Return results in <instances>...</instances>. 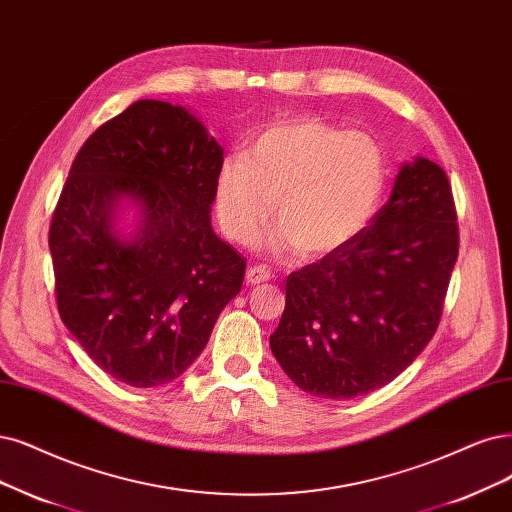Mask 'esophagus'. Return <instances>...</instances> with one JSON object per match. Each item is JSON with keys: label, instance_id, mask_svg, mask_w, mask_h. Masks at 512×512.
I'll return each instance as SVG.
<instances>
[{"label": "esophagus", "instance_id": "esophagus-1", "mask_svg": "<svg viewBox=\"0 0 512 512\" xmlns=\"http://www.w3.org/2000/svg\"><path fill=\"white\" fill-rule=\"evenodd\" d=\"M272 278V272L263 266H253L246 270V285H261V282H268Z\"/></svg>", "mask_w": 512, "mask_h": 512}]
</instances>
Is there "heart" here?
Here are the masks:
<instances>
[{
  "mask_svg": "<svg viewBox=\"0 0 512 512\" xmlns=\"http://www.w3.org/2000/svg\"><path fill=\"white\" fill-rule=\"evenodd\" d=\"M386 158L375 137L314 118L278 124L225 160L215 189L221 230L238 244L259 238L272 217L280 246L320 257L369 223L384 192Z\"/></svg>",
  "mask_w": 512,
  "mask_h": 512,
  "instance_id": "1",
  "label": "heart"
}]
</instances>
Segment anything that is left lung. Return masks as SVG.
I'll return each instance as SVG.
<instances>
[{
    "mask_svg": "<svg viewBox=\"0 0 512 512\" xmlns=\"http://www.w3.org/2000/svg\"><path fill=\"white\" fill-rule=\"evenodd\" d=\"M445 170L403 164L390 200L350 242L287 278L270 348L318 399H354L392 382L437 333L458 259Z\"/></svg>",
    "mask_w": 512,
    "mask_h": 512,
    "instance_id": "8db88e82",
    "label": "left lung"
}]
</instances>
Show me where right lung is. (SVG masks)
Wrapping results in <instances>:
<instances>
[{
	"mask_svg": "<svg viewBox=\"0 0 512 512\" xmlns=\"http://www.w3.org/2000/svg\"><path fill=\"white\" fill-rule=\"evenodd\" d=\"M221 145L179 105L141 99L75 156L50 221L56 306L107 375L135 388L177 377L240 293L246 261L211 227ZM138 232L115 230L119 202Z\"/></svg>",
	"mask_w": 512,
	"mask_h": 512,
	"instance_id": "add662e5",
	"label": "right lung"
}]
</instances>
